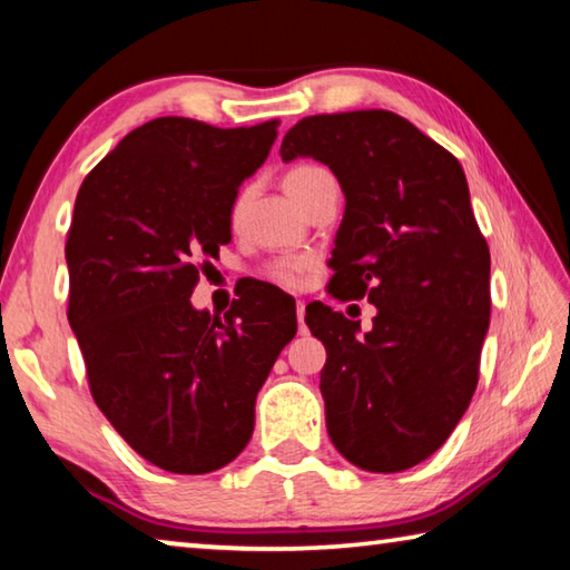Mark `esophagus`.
<instances>
[{"label": "esophagus", "instance_id": "34e87169", "mask_svg": "<svg viewBox=\"0 0 570 570\" xmlns=\"http://www.w3.org/2000/svg\"><path fill=\"white\" fill-rule=\"evenodd\" d=\"M304 312H306V304L296 302V320H298V326H302V332H304Z\"/></svg>", "mask_w": 570, "mask_h": 570}]
</instances>
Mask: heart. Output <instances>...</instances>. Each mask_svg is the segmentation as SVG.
I'll use <instances>...</instances> for the list:
<instances>
[{
  "mask_svg": "<svg viewBox=\"0 0 570 570\" xmlns=\"http://www.w3.org/2000/svg\"><path fill=\"white\" fill-rule=\"evenodd\" d=\"M324 178H332L324 168L312 166V163H298V166L286 170L284 190L288 193V196H292L296 206H302V200L308 196V193H312L316 183H322ZM240 204H244V198H238L234 204V218L238 216ZM304 268H306V262H302V258H282V262H276L272 266L268 276H272L274 282L284 284V286H296L298 282H302Z\"/></svg>",
  "mask_w": 570,
  "mask_h": 570,
  "instance_id": "1",
  "label": "heart"
}]
</instances>
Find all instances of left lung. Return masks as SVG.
<instances>
[{
  "label": "left lung",
  "instance_id": "left-lung-1",
  "mask_svg": "<svg viewBox=\"0 0 570 570\" xmlns=\"http://www.w3.org/2000/svg\"><path fill=\"white\" fill-rule=\"evenodd\" d=\"M294 158L330 166L346 200L332 294L377 306L364 334L332 306H306L326 346V430L356 468L407 470L445 445L478 387L490 250L465 173L390 110L298 120L282 142V160Z\"/></svg>",
  "mask_w": 570,
  "mask_h": 570
}]
</instances>
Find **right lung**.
<instances>
[{"instance_id":"add662e5","label":"right lung","mask_w":570,"mask_h":570,"mask_svg":"<svg viewBox=\"0 0 570 570\" xmlns=\"http://www.w3.org/2000/svg\"><path fill=\"white\" fill-rule=\"evenodd\" d=\"M276 125L156 118L125 135L75 200L67 320L92 400L140 458L178 475L238 458L256 394L296 334L274 292L240 296L224 320L190 304L198 262L230 240L238 186L264 166Z\"/></svg>"}]
</instances>
